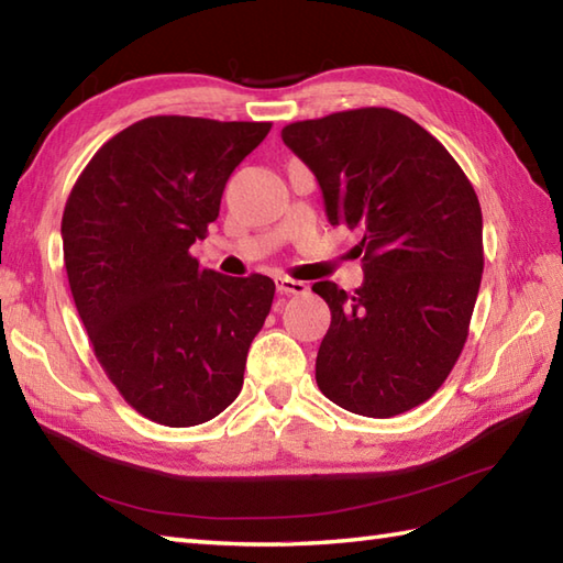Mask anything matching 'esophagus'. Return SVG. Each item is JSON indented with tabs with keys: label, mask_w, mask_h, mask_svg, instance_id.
I'll return each instance as SVG.
<instances>
[{
	"label": "esophagus",
	"mask_w": 563,
	"mask_h": 563,
	"mask_svg": "<svg viewBox=\"0 0 563 563\" xmlns=\"http://www.w3.org/2000/svg\"><path fill=\"white\" fill-rule=\"evenodd\" d=\"M275 288H278L280 295H305L307 283L292 280V278H288V275H275Z\"/></svg>",
	"instance_id": "esophagus-1"
}]
</instances>
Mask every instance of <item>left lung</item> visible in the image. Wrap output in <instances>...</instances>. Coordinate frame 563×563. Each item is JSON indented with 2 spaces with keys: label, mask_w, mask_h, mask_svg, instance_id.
I'll list each match as a JSON object with an SVG mask.
<instances>
[{
  "label": "left lung",
  "mask_w": 563,
  "mask_h": 563,
  "mask_svg": "<svg viewBox=\"0 0 563 563\" xmlns=\"http://www.w3.org/2000/svg\"><path fill=\"white\" fill-rule=\"evenodd\" d=\"M314 172L331 224L361 230L365 283L321 280L331 327L317 385L341 409L391 418L428 401L464 349L484 271L482 208L440 142L391 109L283 128Z\"/></svg>",
  "instance_id": "obj_1"
}]
</instances>
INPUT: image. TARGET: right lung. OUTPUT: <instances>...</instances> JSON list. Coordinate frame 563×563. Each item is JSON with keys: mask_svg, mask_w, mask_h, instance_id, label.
Returning a JSON list of instances; mask_svg holds the SVG:
<instances>
[{"mask_svg": "<svg viewBox=\"0 0 563 563\" xmlns=\"http://www.w3.org/2000/svg\"><path fill=\"white\" fill-rule=\"evenodd\" d=\"M271 123L152 115L93 154L63 212L71 297L103 373L137 413L188 428L230 406L275 283L200 268L227 178Z\"/></svg>", "mask_w": 563, "mask_h": 563, "instance_id": "1", "label": "right lung"}]
</instances>
